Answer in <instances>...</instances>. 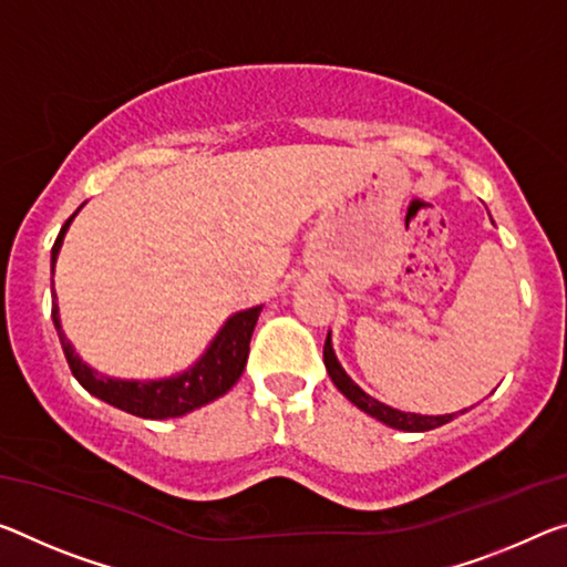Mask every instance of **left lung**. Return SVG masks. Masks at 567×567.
<instances>
[{
	"label": "left lung",
	"instance_id": "obj_1",
	"mask_svg": "<svg viewBox=\"0 0 567 567\" xmlns=\"http://www.w3.org/2000/svg\"><path fill=\"white\" fill-rule=\"evenodd\" d=\"M322 361H326L328 375H330V381L336 383V389L343 393L350 403H355L358 409L365 411L368 416L379 419L385 426H393L401 431H429V429H436V426L449 424V421L456 419V413H444V416H421V413H406V411L385 406V403L375 401L373 396H368L361 385L353 383V379H350V375L343 371V365L338 363L336 350H332V343H330V332L326 338V348H322ZM464 411H460V413H464Z\"/></svg>",
	"mask_w": 567,
	"mask_h": 567
}]
</instances>
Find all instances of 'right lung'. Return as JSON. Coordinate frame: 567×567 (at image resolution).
Masks as SVG:
<instances>
[{
	"label": "right lung",
	"mask_w": 567,
	"mask_h": 567,
	"mask_svg": "<svg viewBox=\"0 0 567 567\" xmlns=\"http://www.w3.org/2000/svg\"><path fill=\"white\" fill-rule=\"evenodd\" d=\"M75 214L62 224L55 245H52V275H55V262L62 239H65V231L70 227V221L75 219ZM259 312H262V305L235 312V316L224 322V328L217 332V338L212 340L209 348H206V353L192 368H186L184 373H176L171 375V379L158 381H123L107 379V375L97 373L95 368L83 363V358L75 353V348L70 346L65 332H62L58 302H52V322H55L62 353H65L70 371H73L78 383L101 401L141 419H176L204 406V403L224 396V393L239 381L241 371H245L249 340L251 332H255Z\"/></svg>",
	"instance_id": "right-lung-1"
}]
</instances>
